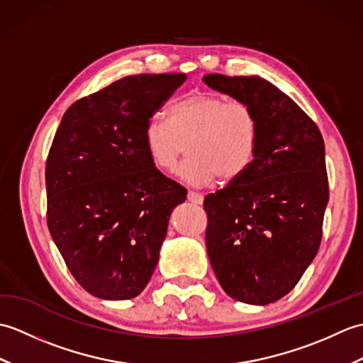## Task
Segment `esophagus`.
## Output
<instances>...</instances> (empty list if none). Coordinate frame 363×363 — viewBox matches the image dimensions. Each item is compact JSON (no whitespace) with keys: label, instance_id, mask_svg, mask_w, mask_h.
Here are the masks:
<instances>
[{"label":"esophagus","instance_id":"obj_1","mask_svg":"<svg viewBox=\"0 0 363 363\" xmlns=\"http://www.w3.org/2000/svg\"><path fill=\"white\" fill-rule=\"evenodd\" d=\"M187 198H189V201H190V203H194V204H203V201H204L203 195H201V194H198V191H194V190H190V191H189Z\"/></svg>","mask_w":363,"mask_h":363}]
</instances>
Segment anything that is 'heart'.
<instances>
[{
  "instance_id": "b5f03b06",
  "label": "heart",
  "mask_w": 363,
  "mask_h": 363,
  "mask_svg": "<svg viewBox=\"0 0 363 363\" xmlns=\"http://www.w3.org/2000/svg\"><path fill=\"white\" fill-rule=\"evenodd\" d=\"M189 146L177 176L191 186L217 179L234 181L252 164L259 146V121L252 107L211 94H195L174 103L168 118L152 117L143 130V145L154 165L176 168Z\"/></svg>"
}]
</instances>
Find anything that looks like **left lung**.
I'll return each instance as SVG.
<instances>
[{
	"mask_svg": "<svg viewBox=\"0 0 363 363\" xmlns=\"http://www.w3.org/2000/svg\"><path fill=\"white\" fill-rule=\"evenodd\" d=\"M203 81L251 106L259 121L252 164L207 195L204 211L207 254L223 290L265 306L293 290L318 252L329 201L325 142L309 115L260 76Z\"/></svg>",
	"mask_w": 363,
	"mask_h": 363,
	"instance_id": "8db88e82",
	"label": "left lung"
}]
</instances>
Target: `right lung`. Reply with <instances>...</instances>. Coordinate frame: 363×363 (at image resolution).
<instances>
[{
  "label": "right lung",
  "mask_w": 363,
  "mask_h": 363,
  "mask_svg": "<svg viewBox=\"0 0 363 363\" xmlns=\"http://www.w3.org/2000/svg\"><path fill=\"white\" fill-rule=\"evenodd\" d=\"M187 79L135 74L68 107L46 160L48 229L74 279L109 301L150 282L173 209L187 190L148 157L143 130Z\"/></svg>",
  "instance_id": "1"
}]
</instances>
